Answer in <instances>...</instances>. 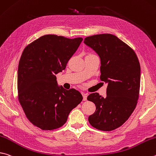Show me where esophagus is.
<instances>
[{"instance_id": "1", "label": "esophagus", "mask_w": 156, "mask_h": 156, "mask_svg": "<svg viewBox=\"0 0 156 156\" xmlns=\"http://www.w3.org/2000/svg\"><path fill=\"white\" fill-rule=\"evenodd\" d=\"M83 100L84 101H86L87 100V93H83Z\"/></svg>"}]
</instances>
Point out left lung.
Segmentation results:
<instances>
[{"label":"left lung","instance_id":"1","mask_svg":"<svg viewBox=\"0 0 156 156\" xmlns=\"http://www.w3.org/2000/svg\"><path fill=\"white\" fill-rule=\"evenodd\" d=\"M84 42L100 56V80L108 84L106 98L98 93L87 97L96 106L89 122L98 129L111 131L122 126L137 105L140 84L139 61L131 47L111 34L87 37Z\"/></svg>","mask_w":156,"mask_h":156}]
</instances>
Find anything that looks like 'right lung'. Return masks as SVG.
Segmentation results:
<instances>
[{
	"mask_svg": "<svg viewBox=\"0 0 156 156\" xmlns=\"http://www.w3.org/2000/svg\"><path fill=\"white\" fill-rule=\"evenodd\" d=\"M56 35L41 36L24 48L18 70V99L30 122L43 130L59 128L83 100L74 89L58 87L56 74L83 41Z\"/></svg>",
	"mask_w": 156,
	"mask_h": 156,
	"instance_id": "add662e5",
	"label": "right lung"
}]
</instances>
